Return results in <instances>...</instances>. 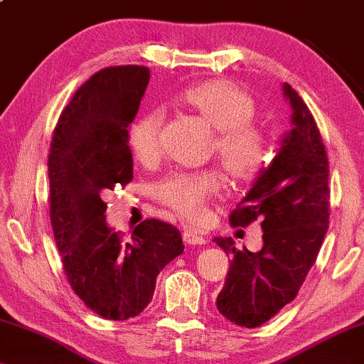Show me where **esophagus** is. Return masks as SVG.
<instances>
[{
	"label": "esophagus",
	"mask_w": 364,
	"mask_h": 364,
	"mask_svg": "<svg viewBox=\"0 0 364 364\" xmlns=\"http://www.w3.org/2000/svg\"><path fill=\"white\" fill-rule=\"evenodd\" d=\"M183 242L190 245H201L205 244V237L200 236V234L195 231V229H186L183 231Z\"/></svg>",
	"instance_id": "obj_1"
}]
</instances>
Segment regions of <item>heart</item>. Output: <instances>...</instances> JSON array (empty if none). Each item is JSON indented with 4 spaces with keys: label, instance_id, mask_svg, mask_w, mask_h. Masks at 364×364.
<instances>
[{
    "label": "heart",
    "instance_id": "heart-1",
    "mask_svg": "<svg viewBox=\"0 0 364 364\" xmlns=\"http://www.w3.org/2000/svg\"><path fill=\"white\" fill-rule=\"evenodd\" d=\"M178 104L192 110L213 128V151L218 163L232 182H250L268 161V138L254 124L255 100L228 80H208L178 92ZM163 117L158 112L139 115L128 127V148L141 164H153L161 153ZM221 177L216 171L176 172L153 188L156 200L187 220H198L206 201L220 192Z\"/></svg>",
    "mask_w": 364,
    "mask_h": 364
}]
</instances>
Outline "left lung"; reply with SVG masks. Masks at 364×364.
<instances>
[{"instance_id":"obj_1","label":"left lung","mask_w":364,"mask_h":364,"mask_svg":"<svg viewBox=\"0 0 364 364\" xmlns=\"http://www.w3.org/2000/svg\"><path fill=\"white\" fill-rule=\"evenodd\" d=\"M283 91L293 107V130L229 215L232 226L260 221L264 247L237 250L231 237L213 239L231 255L216 307L228 321L247 328L260 327L296 298L316 264L331 216L326 144L299 94L289 85Z\"/></svg>"}]
</instances>
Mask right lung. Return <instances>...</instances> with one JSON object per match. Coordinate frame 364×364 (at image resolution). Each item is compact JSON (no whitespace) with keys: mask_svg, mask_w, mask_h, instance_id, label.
<instances>
[{"mask_svg":"<svg viewBox=\"0 0 364 364\" xmlns=\"http://www.w3.org/2000/svg\"><path fill=\"white\" fill-rule=\"evenodd\" d=\"M148 82L146 66L97 71L61 112L50 143V221L61 264L73 291L107 321L143 312L159 272L183 252L169 223L144 220L130 240L105 223L100 195L133 178L128 125Z\"/></svg>","mask_w":364,"mask_h":364,"instance_id":"1","label":"right lung"}]
</instances>
